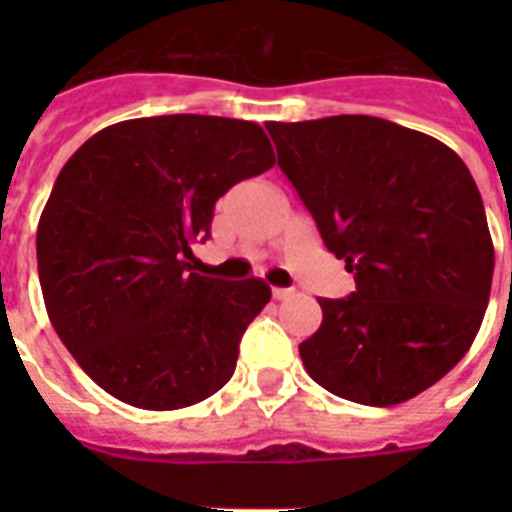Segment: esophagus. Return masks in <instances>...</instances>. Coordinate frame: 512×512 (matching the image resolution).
I'll use <instances>...</instances> for the list:
<instances>
[{
	"label": "esophagus",
	"mask_w": 512,
	"mask_h": 512,
	"mask_svg": "<svg viewBox=\"0 0 512 512\" xmlns=\"http://www.w3.org/2000/svg\"><path fill=\"white\" fill-rule=\"evenodd\" d=\"M295 295V289H284V287H273V297L276 300H287V297Z\"/></svg>",
	"instance_id": "esophagus-1"
}]
</instances>
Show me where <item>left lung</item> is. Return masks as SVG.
I'll use <instances>...</instances> for the list:
<instances>
[{
	"mask_svg": "<svg viewBox=\"0 0 512 512\" xmlns=\"http://www.w3.org/2000/svg\"><path fill=\"white\" fill-rule=\"evenodd\" d=\"M279 167L356 292L321 297L300 358L321 388L366 406L409 401L476 340L494 247L478 185L425 132L377 116L268 122Z\"/></svg>",
	"mask_w": 512,
	"mask_h": 512,
	"instance_id": "1",
	"label": "left lung"
}]
</instances>
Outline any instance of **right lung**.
I'll use <instances>...</instances> for the list:
<instances>
[{
  "mask_svg": "<svg viewBox=\"0 0 512 512\" xmlns=\"http://www.w3.org/2000/svg\"><path fill=\"white\" fill-rule=\"evenodd\" d=\"M276 164L263 127L151 116L92 135L60 170L36 228L44 305L76 364L124 404L183 409L231 380L260 279L193 273L215 201Z\"/></svg>",
  "mask_w": 512,
  "mask_h": 512,
  "instance_id": "1",
  "label": "right lung"
}]
</instances>
